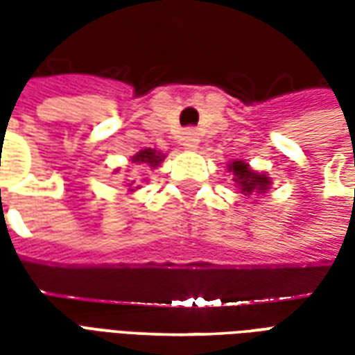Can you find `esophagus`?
I'll return each instance as SVG.
<instances>
[{
	"instance_id": "obj_1",
	"label": "esophagus",
	"mask_w": 355,
	"mask_h": 355,
	"mask_svg": "<svg viewBox=\"0 0 355 355\" xmlns=\"http://www.w3.org/2000/svg\"><path fill=\"white\" fill-rule=\"evenodd\" d=\"M182 142L186 148H193L198 144V131L193 127H186L182 131Z\"/></svg>"
}]
</instances>
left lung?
<instances>
[{"label": "left lung", "mask_w": 355, "mask_h": 355, "mask_svg": "<svg viewBox=\"0 0 355 355\" xmlns=\"http://www.w3.org/2000/svg\"><path fill=\"white\" fill-rule=\"evenodd\" d=\"M230 171L234 173V182L238 184L243 196H253V193L266 192L270 186V178L266 175H259L249 169V165L243 162H234L230 165Z\"/></svg>", "instance_id": "obj_1"}]
</instances>
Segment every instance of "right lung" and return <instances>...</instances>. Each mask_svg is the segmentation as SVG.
Returning a JSON list of instances; mask_svg holds the SVG:
<instances>
[{
  "label": "right lung",
  "instance_id": "1",
  "mask_svg": "<svg viewBox=\"0 0 355 355\" xmlns=\"http://www.w3.org/2000/svg\"><path fill=\"white\" fill-rule=\"evenodd\" d=\"M131 162L132 163H144V165L155 167L157 163L163 162V155L159 154V152H155V150H150V148H146V150H140L137 155H132Z\"/></svg>",
  "mask_w": 355,
  "mask_h": 355
}]
</instances>
